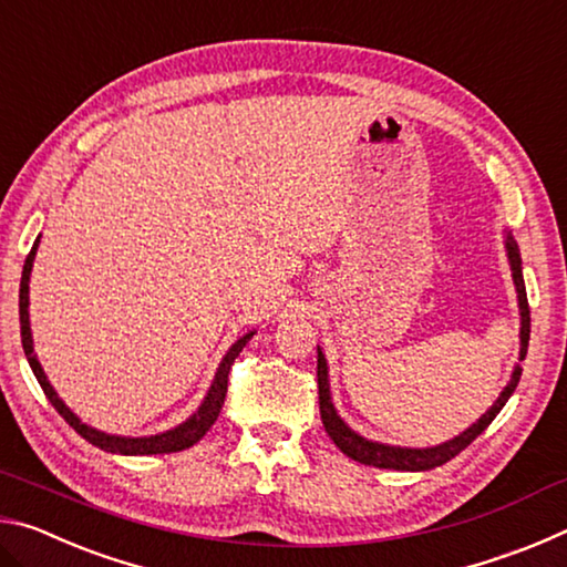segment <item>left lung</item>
I'll use <instances>...</instances> for the list:
<instances>
[{
  "label": "left lung",
  "mask_w": 567,
  "mask_h": 567,
  "mask_svg": "<svg viewBox=\"0 0 567 567\" xmlns=\"http://www.w3.org/2000/svg\"><path fill=\"white\" fill-rule=\"evenodd\" d=\"M505 252H507V262H511V272H513V285L517 292V307H520V354L517 360H525L527 354V340H530V307H527V295H525V280H523V260H520V247H517L513 233L505 229ZM520 362L513 368V375L507 380V385L503 388L501 395L493 402L491 408L485 410V415H480L477 422H473L463 433L455 435L453 440H445V443L433 445V447H400V445H388V443H378V440H370L354 430L340 417L338 408L332 402V392H330V368H328V358H324L322 348L318 344V388H320V417L324 425V433L332 437V443L338 445L344 455L358 460L362 465H372V467H385V470H408V473H422V470H433L437 465H445L447 460H453L457 453L473 443V440L483 433V430L491 425L495 420L497 412L505 408V402L511 400V395L520 382L523 368Z\"/></svg>",
  "instance_id": "8db88e82"
}]
</instances>
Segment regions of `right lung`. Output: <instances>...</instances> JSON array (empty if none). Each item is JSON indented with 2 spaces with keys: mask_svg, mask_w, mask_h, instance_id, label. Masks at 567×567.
<instances>
[{
  "mask_svg": "<svg viewBox=\"0 0 567 567\" xmlns=\"http://www.w3.org/2000/svg\"><path fill=\"white\" fill-rule=\"evenodd\" d=\"M42 237V235H40ZM40 237L34 239L32 245V252L27 255L24 260V270H22V282H19V328H22V348L27 354V362H30V368L34 372V378L40 380V385L44 390L47 400L52 402L54 410L60 412V415L70 422V425L80 433L87 443H92L94 447L100 450H107V453L114 455H162V453H179V450H187L197 443V440H203L205 433L209 427L215 425V420L219 415V410L225 405V395H227V375H229V368H233V362L239 352H243L245 344L252 338L255 330L245 332L243 338L233 342V348L225 352L223 362H219V368L213 378V385H209L205 400L199 402V408L192 412L187 420H182L179 425L165 430V433H155V435H142V437H130V435H110V433H102V430L87 425V422H82L80 417L74 415V412L64 405V400L56 395V390L52 388V382L47 380L44 370L40 360H37V352H34V340H32V324H30V275H32V265H34V255H37V247H40Z\"/></svg>",
  "mask_w": 567,
  "mask_h": 567,
  "instance_id": "obj_1",
  "label": "right lung"
}]
</instances>
